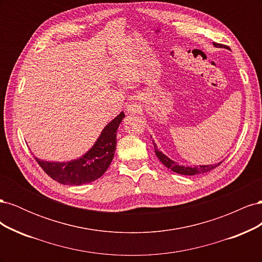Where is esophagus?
Masks as SVG:
<instances>
[{"instance_id": "1", "label": "esophagus", "mask_w": 262, "mask_h": 262, "mask_svg": "<svg viewBox=\"0 0 262 262\" xmlns=\"http://www.w3.org/2000/svg\"><path fill=\"white\" fill-rule=\"evenodd\" d=\"M126 112L129 114H136L139 112V106L136 104V102H131V104L126 106Z\"/></svg>"}]
</instances>
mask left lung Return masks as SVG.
Wrapping results in <instances>:
<instances>
[{"instance_id": "left-lung-1", "label": "left lung", "mask_w": 262, "mask_h": 262, "mask_svg": "<svg viewBox=\"0 0 262 262\" xmlns=\"http://www.w3.org/2000/svg\"><path fill=\"white\" fill-rule=\"evenodd\" d=\"M214 45L221 47V45H217V43H214ZM154 148H155V154L158 157V160H160L166 166V167L169 168L172 171L177 172V173H180V175L193 176V175H198V173L207 172V171H210L213 168L217 167V166L221 165V163H222L221 162V163L215 164V165H201V166H198V167H188V166L186 167V166H180L176 162L169 160L167 156L164 155L162 152H160V150L156 148L155 143H154Z\"/></svg>"}]
</instances>
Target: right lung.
Masks as SVG:
<instances>
[{
    "instance_id": "right-lung-1",
    "label": "right lung",
    "mask_w": 262,
    "mask_h": 262,
    "mask_svg": "<svg viewBox=\"0 0 262 262\" xmlns=\"http://www.w3.org/2000/svg\"><path fill=\"white\" fill-rule=\"evenodd\" d=\"M123 118L124 114L121 113L108 123L96 143L78 160L55 163L36 158L37 163L47 175L63 185L80 186L95 181L104 175L113 161L117 144V130Z\"/></svg>"
}]
</instances>
